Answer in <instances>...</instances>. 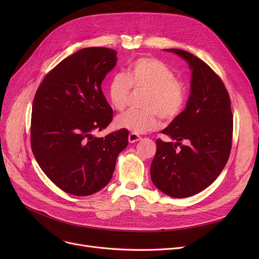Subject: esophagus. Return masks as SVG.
<instances>
[{
	"mask_svg": "<svg viewBox=\"0 0 259 259\" xmlns=\"http://www.w3.org/2000/svg\"><path fill=\"white\" fill-rule=\"evenodd\" d=\"M141 140H142V138L140 137L139 134H137V133H130L129 137H128V141H129L130 144L137 143V142H139V141H141Z\"/></svg>",
	"mask_w": 259,
	"mask_h": 259,
	"instance_id": "obj_1",
	"label": "esophagus"
}]
</instances>
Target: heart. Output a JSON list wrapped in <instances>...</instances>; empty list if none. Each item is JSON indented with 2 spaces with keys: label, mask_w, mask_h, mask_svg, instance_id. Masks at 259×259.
Returning <instances> with one entry per match:
<instances>
[{
  "label": "heart",
  "mask_w": 259,
  "mask_h": 259,
  "mask_svg": "<svg viewBox=\"0 0 259 259\" xmlns=\"http://www.w3.org/2000/svg\"><path fill=\"white\" fill-rule=\"evenodd\" d=\"M131 88L144 90L141 110H128L117 115L114 125L117 129L143 134L159 126L160 115L165 120L178 116L185 105L186 91L174 71L165 63L153 58L133 61L127 75L114 73L108 83L107 97L111 107L120 111L127 105Z\"/></svg>",
  "instance_id": "b5f03b06"
}]
</instances>
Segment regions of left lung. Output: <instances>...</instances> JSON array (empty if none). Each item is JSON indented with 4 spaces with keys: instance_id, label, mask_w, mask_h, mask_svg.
Returning a JSON list of instances; mask_svg holds the SVG:
<instances>
[{
    "instance_id": "obj_1",
    "label": "left lung",
    "mask_w": 259,
    "mask_h": 259,
    "mask_svg": "<svg viewBox=\"0 0 259 259\" xmlns=\"http://www.w3.org/2000/svg\"><path fill=\"white\" fill-rule=\"evenodd\" d=\"M166 51L188 63L190 95L185 110L161 131L175 143L155 142L150 175L162 193L184 198L205 190L225 168L232 143L233 115L223 80L205 62L182 49Z\"/></svg>"
}]
</instances>
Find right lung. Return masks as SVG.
I'll return each mask as SVG.
<instances>
[{"instance_id":"right-lung-1","label":"right lung","mask_w":259,"mask_h":259,"mask_svg":"<svg viewBox=\"0 0 259 259\" xmlns=\"http://www.w3.org/2000/svg\"><path fill=\"white\" fill-rule=\"evenodd\" d=\"M116 51L80 49L45 76L32 105L31 148L38 166L63 191L87 196L112 179L118 154L128 146V130L93 137L112 120L102 91L116 65Z\"/></svg>"}]
</instances>
